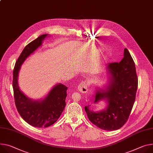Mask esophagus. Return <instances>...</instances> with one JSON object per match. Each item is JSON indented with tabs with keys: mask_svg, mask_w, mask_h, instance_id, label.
I'll return each instance as SVG.
<instances>
[{
	"mask_svg": "<svg viewBox=\"0 0 153 153\" xmlns=\"http://www.w3.org/2000/svg\"><path fill=\"white\" fill-rule=\"evenodd\" d=\"M88 82H82L78 85L77 89L80 92L85 93L88 91Z\"/></svg>",
	"mask_w": 153,
	"mask_h": 153,
	"instance_id": "34e87169",
	"label": "esophagus"
}]
</instances>
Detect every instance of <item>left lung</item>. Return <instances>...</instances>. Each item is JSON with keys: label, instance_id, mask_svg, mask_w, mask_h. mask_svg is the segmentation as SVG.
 I'll list each match as a JSON object with an SVG mask.
<instances>
[{"label": "left lung", "instance_id": "obj_1", "mask_svg": "<svg viewBox=\"0 0 153 153\" xmlns=\"http://www.w3.org/2000/svg\"><path fill=\"white\" fill-rule=\"evenodd\" d=\"M108 81L106 85L96 87L94 104L105 101L106 106L98 111L85 107L90 121L99 128L115 131L127 121L134 103L138 86L135 63L128 50H124L120 63L106 65Z\"/></svg>", "mask_w": 153, "mask_h": 153}]
</instances>
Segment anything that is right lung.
Here are the masks:
<instances>
[{
    "label": "right lung",
    "instance_id": "obj_1",
    "mask_svg": "<svg viewBox=\"0 0 153 153\" xmlns=\"http://www.w3.org/2000/svg\"><path fill=\"white\" fill-rule=\"evenodd\" d=\"M50 35L44 34L27 45L21 52L13 70V88L17 110L23 120L36 128H48L57 121L66 106L68 87L62 84H55L43 98L33 100L19 88V72L22 65L43 45Z\"/></svg>",
    "mask_w": 153,
    "mask_h": 153
}]
</instances>
